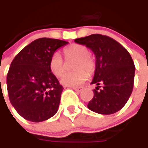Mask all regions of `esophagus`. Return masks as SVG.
I'll use <instances>...</instances> for the list:
<instances>
[{"label":"esophagus","instance_id":"34e87169","mask_svg":"<svg viewBox=\"0 0 148 148\" xmlns=\"http://www.w3.org/2000/svg\"><path fill=\"white\" fill-rule=\"evenodd\" d=\"M72 89L75 90H77L78 92H81L83 89H84V87H83V86H80V87H72Z\"/></svg>","mask_w":148,"mask_h":148}]
</instances>
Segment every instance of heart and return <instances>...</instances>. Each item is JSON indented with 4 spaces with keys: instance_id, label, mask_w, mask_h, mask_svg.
Listing matches in <instances>:
<instances>
[{
    "instance_id": "1",
    "label": "heart",
    "mask_w": 148,
    "mask_h": 148,
    "mask_svg": "<svg viewBox=\"0 0 148 148\" xmlns=\"http://www.w3.org/2000/svg\"><path fill=\"white\" fill-rule=\"evenodd\" d=\"M66 59L77 58L73 65L76 71L66 73L61 79V83L66 86H77L86 82L88 74H92L95 71V64L93 58L89 55V49L80 44H71L63 50ZM49 68L55 77H60L64 72V64L61 56L54 53L49 62Z\"/></svg>"
}]
</instances>
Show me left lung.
<instances>
[{"label":"left lung","instance_id":"left-lung-1","mask_svg":"<svg viewBox=\"0 0 148 148\" xmlns=\"http://www.w3.org/2000/svg\"><path fill=\"white\" fill-rule=\"evenodd\" d=\"M75 42L86 45L96 59L91 84L97 86L93 90L94 97L87 105L88 109L100 114L120 110L134 89L135 66L129 53L114 38L99 34L76 38Z\"/></svg>","mask_w":148,"mask_h":148}]
</instances>
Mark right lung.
Listing matches in <instances>:
<instances>
[{"mask_svg":"<svg viewBox=\"0 0 148 148\" xmlns=\"http://www.w3.org/2000/svg\"><path fill=\"white\" fill-rule=\"evenodd\" d=\"M67 43L55 38H38L12 61L6 77L9 99L26 120L42 122L58 112L63 87L50 71L49 62L57 49Z\"/></svg>","mask_w":148,"mask_h":148,"instance_id":"1","label":"right lung"}]
</instances>
